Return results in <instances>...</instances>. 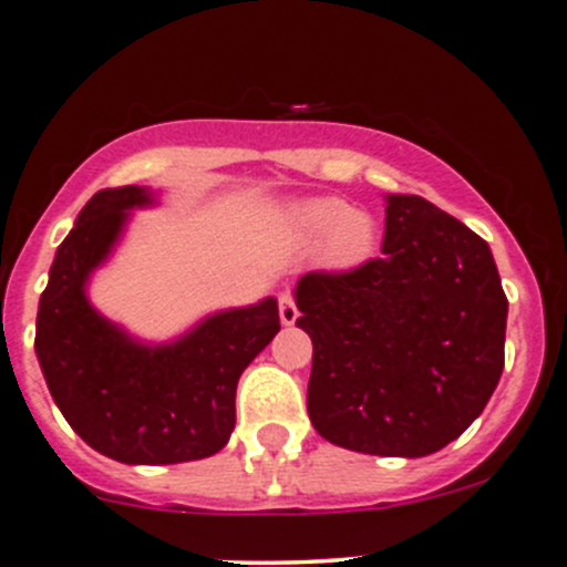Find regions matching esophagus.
<instances>
[{
  "label": "esophagus",
  "mask_w": 567,
  "mask_h": 567,
  "mask_svg": "<svg viewBox=\"0 0 567 567\" xmlns=\"http://www.w3.org/2000/svg\"><path fill=\"white\" fill-rule=\"evenodd\" d=\"M279 320H282L285 326H293L296 320H299V310H296V301L290 293L279 296Z\"/></svg>",
  "instance_id": "esophagus-1"
}]
</instances>
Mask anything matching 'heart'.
Wrapping results in <instances>:
<instances>
[{
	"label": "heart",
	"mask_w": 567,
	"mask_h": 567,
	"mask_svg": "<svg viewBox=\"0 0 567 567\" xmlns=\"http://www.w3.org/2000/svg\"><path fill=\"white\" fill-rule=\"evenodd\" d=\"M290 227L305 241H326L329 260L340 268L362 266L373 257L379 225L368 210H353L340 197L301 199L290 208Z\"/></svg>",
	"instance_id": "obj_1"
}]
</instances>
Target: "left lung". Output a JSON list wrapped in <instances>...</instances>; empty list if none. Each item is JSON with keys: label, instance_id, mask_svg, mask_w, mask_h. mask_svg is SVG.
Segmentation results:
<instances>
[{"label": "left lung", "instance_id": "left-lung-1", "mask_svg": "<svg viewBox=\"0 0 567 567\" xmlns=\"http://www.w3.org/2000/svg\"><path fill=\"white\" fill-rule=\"evenodd\" d=\"M307 411L337 447L422 458L461 436L499 384L507 299L488 244L416 194H386L384 257L305 274Z\"/></svg>", "mask_w": 567, "mask_h": 567}]
</instances>
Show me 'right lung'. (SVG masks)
<instances>
[{
  "mask_svg": "<svg viewBox=\"0 0 567 567\" xmlns=\"http://www.w3.org/2000/svg\"><path fill=\"white\" fill-rule=\"evenodd\" d=\"M147 186L104 188L56 249L38 305L35 353L68 425L106 458L131 466L199 461L236 427V386L279 331L274 296L210 312L167 342H147L101 316L90 277L112 257Z\"/></svg>",
  "mask_w": 567,
  "mask_h": 567,
  "instance_id": "1",
  "label": "right lung"
}]
</instances>
